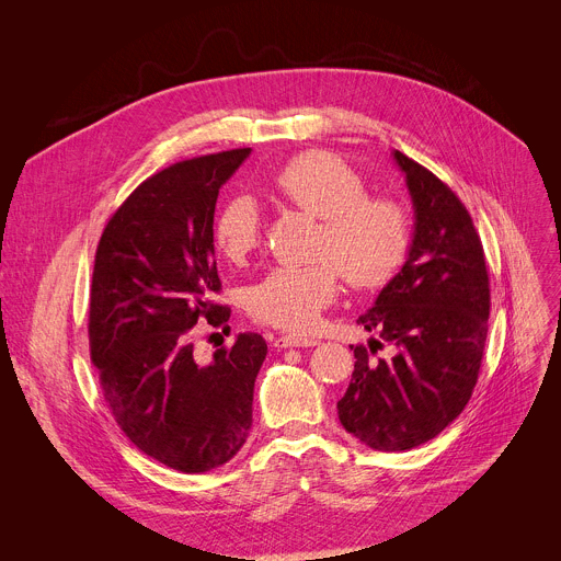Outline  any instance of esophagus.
Masks as SVG:
<instances>
[{"instance_id":"esophagus-1","label":"esophagus","mask_w":561,"mask_h":561,"mask_svg":"<svg viewBox=\"0 0 561 561\" xmlns=\"http://www.w3.org/2000/svg\"><path fill=\"white\" fill-rule=\"evenodd\" d=\"M273 346H277V348H310V346H317V340L301 337V335H282L273 342Z\"/></svg>"}]
</instances>
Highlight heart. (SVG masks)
I'll return each instance as SVG.
<instances>
[{
	"mask_svg": "<svg viewBox=\"0 0 561 561\" xmlns=\"http://www.w3.org/2000/svg\"><path fill=\"white\" fill-rule=\"evenodd\" d=\"M282 195L299 210L324 221L317 257L330 264L284 266L249 288V310L264 324L306 331L337 295V272L357 290L386 286L402 268L411 247L407 208L386 197H368L364 180L329 152L295 157L279 173ZM217 251L244 264L262 244V213L251 195L228 199L213 224Z\"/></svg>",
	"mask_w": 561,
	"mask_h": 561,
	"instance_id": "b5f03b06",
	"label": "heart"
}]
</instances>
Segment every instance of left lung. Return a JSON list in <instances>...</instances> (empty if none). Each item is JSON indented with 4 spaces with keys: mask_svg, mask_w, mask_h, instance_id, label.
I'll list each match as a JSON object with an SVG mask.
<instances>
[{
    "mask_svg": "<svg viewBox=\"0 0 561 561\" xmlns=\"http://www.w3.org/2000/svg\"><path fill=\"white\" fill-rule=\"evenodd\" d=\"M415 210L409 257L359 314L394 346L390 359L355 353L337 402L342 426L375 450H409L437 437L468 404L482 366L491 288L484 249L459 197L404 152H390ZM370 340V353L381 346Z\"/></svg>",
    "mask_w": 561,
    "mask_h": 561,
    "instance_id": "8db88e82",
    "label": "left lung"
}]
</instances>
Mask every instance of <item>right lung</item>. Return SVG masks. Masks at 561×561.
<instances>
[{
    "label": "right lung",
    "instance_id": "right-lung-1",
    "mask_svg": "<svg viewBox=\"0 0 561 561\" xmlns=\"http://www.w3.org/2000/svg\"><path fill=\"white\" fill-rule=\"evenodd\" d=\"M251 148L173 164L139 184L106 224L93 271L89 342L106 404L124 435L180 472H206L237 455L253 426V388L268 346L239 333L210 364L191 333L221 288L213 217L219 188Z\"/></svg>",
    "mask_w": 561,
    "mask_h": 561
}]
</instances>
